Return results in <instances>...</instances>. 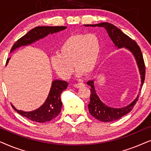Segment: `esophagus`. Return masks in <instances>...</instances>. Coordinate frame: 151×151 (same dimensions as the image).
Returning <instances> with one entry per match:
<instances>
[{"label": "esophagus", "mask_w": 151, "mask_h": 151, "mask_svg": "<svg viewBox=\"0 0 151 151\" xmlns=\"http://www.w3.org/2000/svg\"><path fill=\"white\" fill-rule=\"evenodd\" d=\"M84 83H78V84H74L73 86L76 88H80L82 86H84Z\"/></svg>", "instance_id": "34e87169"}]
</instances>
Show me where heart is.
Masks as SVG:
<instances>
[{
	"label": "heart",
	"instance_id": "b5f03b06",
	"mask_svg": "<svg viewBox=\"0 0 151 151\" xmlns=\"http://www.w3.org/2000/svg\"><path fill=\"white\" fill-rule=\"evenodd\" d=\"M101 50L100 40L94 34H76L68 37L60 45L58 54L51 58V67L63 79H68L73 71L82 76L94 71Z\"/></svg>",
	"mask_w": 151,
	"mask_h": 151
}]
</instances>
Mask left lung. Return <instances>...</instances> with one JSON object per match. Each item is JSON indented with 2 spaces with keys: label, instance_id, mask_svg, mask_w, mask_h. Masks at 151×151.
Segmentation results:
<instances>
[{
  "label": "left lung",
  "instance_id": "8db88e82",
  "mask_svg": "<svg viewBox=\"0 0 151 151\" xmlns=\"http://www.w3.org/2000/svg\"><path fill=\"white\" fill-rule=\"evenodd\" d=\"M85 27H103L106 30L109 37L114 43L115 46L117 49L125 48L131 51L135 57L137 63L138 69H139L140 77H141V86H140L139 91L143 86L144 80H145V65L142 55L141 49L136 43L135 40L126 35L122 32L116 26L109 22H101V23L95 24H84ZM88 85L91 86V96L90 102L88 105V111L90 114L95 118L101 122H108L115 121L116 119H120L124 115H127L131 112L133 109L136 102L138 100L140 92L137 95V98L132 102L131 104L122 108H112V107L106 106L100 100L94 86V80H89L86 82Z\"/></svg>",
  "mask_w": 151,
  "mask_h": 151
}]
</instances>
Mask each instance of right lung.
Instances as JSON below:
<instances>
[{
	"label": "right lung",
	"instance_id": "obj_1",
	"mask_svg": "<svg viewBox=\"0 0 151 151\" xmlns=\"http://www.w3.org/2000/svg\"><path fill=\"white\" fill-rule=\"evenodd\" d=\"M67 27L65 26L36 27L27 33L22 38L18 39L13 45L10 52H12L22 46L29 45L40 39L45 38L49 34H53L54 33L60 32L65 29ZM9 59L10 58L7 60L6 65L9 63ZM67 86L68 83L66 81L60 80H53L46 101L42 106L34 111L26 112V111L18 110L12 104V106L14 110L17 111L18 113L33 122L43 123L51 121V119L56 117L60 113L63 106L60 95L62 92L67 88Z\"/></svg>",
	"mask_w": 151,
	"mask_h": 151
}]
</instances>
